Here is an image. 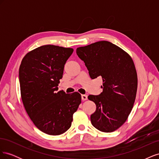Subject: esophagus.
Returning <instances> with one entry per match:
<instances>
[{
	"instance_id": "34e87169",
	"label": "esophagus",
	"mask_w": 159,
	"mask_h": 159,
	"mask_svg": "<svg viewBox=\"0 0 159 159\" xmlns=\"http://www.w3.org/2000/svg\"><path fill=\"white\" fill-rule=\"evenodd\" d=\"M81 99L82 100L85 101L88 99V95H81Z\"/></svg>"
}]
</instances>
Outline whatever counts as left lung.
Listing matches in <instances>:
<instances>
[{
  "label": "left lung",
  "instance_id": "left-lung-1",
  "mask_svg": "<svg viewBox=\"0 0 159 159\" xmlns=\"http://www.w3.org/2000/svg\"><path fill=\"white\" fill-rule=\"evenodd\" d=\"M76 53L90 78L103 80V92L88 96L96 105L91 124L100 131L113 132L127 121L136 98L137 74L132 57L108 41L78 48Z\"/></svg>",
  "mask_w": 159,
  "mask_h": 159
}]
</instances>
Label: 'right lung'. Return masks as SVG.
Returning a JSON list of instances; mask_svg holds the SVG:
<instances>
[{"mask_svg": "<svg viewBox=\"0 0 159 159\" xmlns=\"http://www.w3.org/2000/svg\"><path fill=\"white\" fill-rule=\"evenodd\" d=\"M70 48L44 45L25 55L19 68L20 93L28 116L41 131L59 135L68 131L81 102L78 92L57 91Z\"/></svg>", "mask_w": 159, "mask_h": 159, "instance_id": "right-lung-1", "label": "right lung"}]
</instances>
